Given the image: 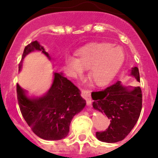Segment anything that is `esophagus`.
Segmentation results:
<instances>
[{
  "instance_id": "esophagus-1",
  "label": "esophagus",
  "mask_w": 158,
  "mask_h": 158,
  "mask_svg": "<svg viewBox=\"0 0 158 158\" xmlns=\"http://www.w3.org/2000/svg\"><path fill=\"white\" fill-rule=\"evenodd\" d=\"M81 95L86 100L87 104L88 106L91 105V97H90V92L88 90L81 89Z\"/></svg>"
}]
</instances>
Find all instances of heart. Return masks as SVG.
<instances>
[{
	"label": "heart",
	"instance_id": "heart-1",
	"mask_svg": "<svg viewBox=\"0 0 158 158\" xmlns=\"http://www.w3.org/2000/svg\"><path fill=\"white\" fill-rule=\"evenodd\" d=\"M124 52L119 47L108 43L94 44L78 52L77 58L68 57L67 68L73 77L82 74L84 68H90V80L99 86L109 83L124 61Z\"/></svg>",
	"mask_w": 158,
	"mask_h": 158
}]
</instances>
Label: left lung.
<instances>
[{"mask_svg": "<svg viewBox=\"0 0 158 158\" xmlns=\"http://www.w3.org/2000/svg\"><path fill=\"white\" fill-rule=\"evenodd\" d=\"M131 76L139 81L138 68L134 67ZM94 109L105 113L110 125L104 131L96 133L102 142L117 143L126 138L135 126L142 109L143 94L139 87L128 90L117 81L106 89L91 93Z\"/></svg>", "mask_w": 158, "mask_h": 158, "instance_id": "obj_1", "label": "left lung"}]
</instances>
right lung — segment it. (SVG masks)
<instances>
[{"label":"right lung","mask_w":158,"mask_h":158,"mask_svg":"<svg viewBox=\"0 0 158 158\" xmlns=\"http://www.w3.org/2000/svg\"><path fill=\"white\" fill-rule=\"evenodd\" d=\"M34 50H40L50 59L44 48L37 41H32L25 47L19 65V71L23 58ZM16 90L23 119L33 133L48 140H59L67 137L72 119L86 104L79 88L62 73H54L51 88L41 97L28 98L18 83Z\"/></svg>","instance_id":"1"}]
</instances>
